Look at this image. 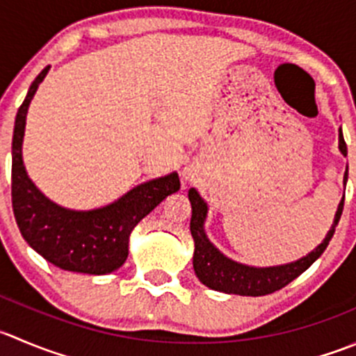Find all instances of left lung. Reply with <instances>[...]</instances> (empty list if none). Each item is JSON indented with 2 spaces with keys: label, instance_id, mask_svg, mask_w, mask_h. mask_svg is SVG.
Here are the masks:
<instances>
[{
  "label": "left lung",
  "instance_id": "1",
  "mask_svg": "<svg viewBox=\"0 0 356 356\" xmlns=\"http://www.w3.org/2000/svg\"><path fill=\"white\" fill-rule=\"evenodd\" d=\"M339 151L346 156L348 147L344 143L343 132L339 130ZM348 181V168L344 174V186ZM189 202H191L193 216H191V234L195 240V255H193V268H195L196 277L200 278L203 285H207L212 291L226 292V294H236V296H266L273 294V292L280 291L285 285L291 284L292 280L305 273L309 266L323 254V250L329 245L330 238H332L334 231H336L337 222L341 219L344 207V195L341 200L339 207H337L336 217H334L332 227L327 233L325 240L309 252L306 257H301L299 261L289 262V264L282 266H270V268H254V266L240 264V262L231 261L224 254H220L210 240L207 238L203 224H205L207 217V203L203 202L202 196L198 195L195 188L189 189L188 193Z\"/></svg>",
  "mask_w": 356,
  "mask_h": 356
}]
</instances>
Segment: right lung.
Instances as JSON below:
<instances>
[{"label":"right lung","mask_w":356,"mask_h":356,"mask_svg":"<svg viewBox=\"0 0 356 356\" xmlns=\"http://www.w3.org/2000/svg\"><path fill=\"white\" fill-rule=\"evenodd\" d=\"M50 65L29 86L17 111L12 143V205L24 240L48 262L65 271L108 275L118 270L129 255L134 227L168 195L179 191L175 172L136 186L109 205L94 210H69L50 202L27 177L22 161L26 116L38 86Z\"/></svg>","instance_id":"right-lung-1"}]
</instances>
